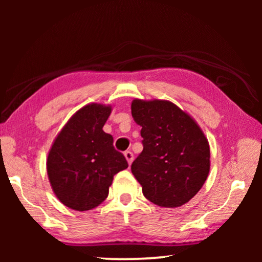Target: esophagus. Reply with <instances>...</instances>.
Instances as JSON below:
<instances>
[{
    "mask_svg": "<svg viewBox=\"0 0 262 262\" xmlns=\"http://www.w3.org/2000/svg\"><path fill=\"white\" fill-rule=\"evenodd\" d=\"M125 157H126V159H127V162H128V164H132V162H133V159H134V155H133V152H130V151H125Z\"/></svg>",
    "mask_w": 262,
    "mask_h": 262,
    "instance_id": "1",
    "label": "esophagus"
}]
</instances>
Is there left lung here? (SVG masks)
I'll return each instance as SVG.
<instances>
[{
	"label": "left lung",
	"instance_id": "obj_1",
	"mask_svg": "<svg viewBox=\"0 0 262 262\" xmlns=\"http://www.w3.org/2000/svg\"><path fill=\"white\" fill-rule=\"evenodd\" d=\"M132 115L142 127L143 150L132 173L155 205L176 208L187 203L205 184L210 149L198 122L168 100L134 99Z\"/></svg>",
	"mask_w": 262,
	"mask_h": 262
}]
</instances>
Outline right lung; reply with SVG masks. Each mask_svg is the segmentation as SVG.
<instances>
[{
  "instance_id": "add662e5",
  "label": "right lung",
  "mask_w": 262,
  "mask_h": 262,
  "mask_svg": "<svg viewBox=\"0 0 262 262\" xmlns=\"http://www.w3.org/2000/svg\"><path fill=\"white\" fill-rule=\"evenodd\" d=\"M112 106L91 103L79 108L56 135L47 157V176L56 198L70 209L98 207L113 177L128 167L113 137L103 130Z\"/></svg>"
}]
</instances>
